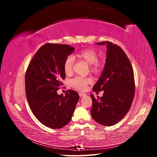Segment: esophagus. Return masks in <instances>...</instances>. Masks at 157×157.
Listing matches in <instances>:
<instances>
[{"label":"esophagus","mask_w":157,"mask_h":157,"mask_svg":"<svg viewBox=\"0 0 157 157\" xmlns=\"http://www.w3.org/2000/svg\"><path fill=\"white\" fill-rule=\"evenodd\" d=\"M78 94H79V96L80 97H84L85 96H86V94L83 93V92H79Z\"/></svg>","instance_id":"esophagus-1"}]
</instances>
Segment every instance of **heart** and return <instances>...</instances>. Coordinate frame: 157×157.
<instances>
[{
  "instance_id": "heart-1",
  "label": "heart",
  "mask_w": 157,
  "mask_h": 157,
  "mask_svg": "<svg viewBox=\"0 0 157 157\" xmlns=\"http://www.w3.org/2000/svg\"><path fill=\"white\" fill-rule=\"evenodd\" d=\"M76 56L84 60L89 64L90 71L93 74L100 73L104 67V61L98 59V54L93 49L86 48L81 50L76 53ZM75 59L73 56H69L65 58L63 63V69L67 75L73 72ZM92 82V79L88 77H76L70 80V84L73 88L78 90H85L88 85Z\"/></svg>"
}]
</instances>
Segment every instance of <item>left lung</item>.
<instances>
[{
  "label": "left lung",
  "mask_w": 157,
  "mask_h": 157,
  "mask_svg": "<svg viewBox=\"0 0 157 157\" xmlns=\"http://www.w3.org/2000/svg\"><path fill=\"white\" fill-rule=\"evenodd\" d=\"M107 44V58L100 78L93 87L94 92L104 91L95 98L91 94L93 119L103 126H113L121 121L131 107L135 94L134 70L125 52L117 44Z\"/></svg>",
  "instance_id": "left-lung-1"
}]
</instances>
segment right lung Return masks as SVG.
I'll return each mask as SVG.
<instances>
[{
  "instance_id": "add662e5",
  "label": "right lung",
  "mask_w": 157,
  "mask_h": 157,
  "mask_svg": "<svg viewBox=\"0 0 157 157\" xmlns=\"http://www.w3.org/2000/svg\"><path fill=\"white\" fill-rule=\"evenodd\" d=\"M68 44L46 43L38 50L25 73V93L33 115L42 124L58 129L70 122L78 102V93L57 90L65 78L63 63L74 50Z\"/></svg>"
}]
</instances>
